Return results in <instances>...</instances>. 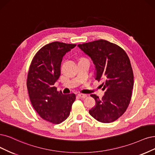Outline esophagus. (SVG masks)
<instances>
[{"label":"esophagus","instance_id":"obj_1","mask_svg":"<svg viewBox=\"0 0 155 155\" xmlns=\"http://www.w3.org/2000/svg\"><path fill=\"white\" fill-rule=\"evenodd\" d=\"M78 97H80V98H86V97H87V94H81V93L78 94Z\"/></svg>","mask_w":155,"mask_h":155}]
</instances>
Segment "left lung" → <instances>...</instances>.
I'll use <instances>...</instances> for the list:
<instances>
[{
  "label": "left lung",
  "mask_w": 155,
  "mask_h": 155,
  "mask_svg": "<svg viewBox=\"0 0 155 155\" xmlns=\"http://www.w3.org/2000/svg\"><path fill=\"white\" fill-rule=\"evenodd\" d=\"M95 66V79L104 81L105 94L100 99L91 94L96 105L89 112L97 121L109 123L121 117L128 108L134 87V73L125 51L118 45L100 39L79 44Z\"/></svg>",
  "instance_id": "left-lung-1"
}]
</instances>
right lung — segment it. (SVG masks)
<instances>
[{
    "label": "right lung",
    "mask_w": 155,
    "mask_h": 155,
    "mask_svg": "<svg viewBox=\"0 0 155 155\" xmlns=\"http://www.w3.org/2000/svg\"><path fill=\"white\" fill-rule=\"evenodd\" d=\"M74 44L55 41L45 45L31 62L27 75V87L35 110L43 119L60 124L70 116L74 94H63L54 86L61 75L63 57Z\"/></svg>",
    "instance_id": "1"
}]
</instances>
